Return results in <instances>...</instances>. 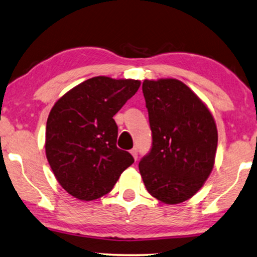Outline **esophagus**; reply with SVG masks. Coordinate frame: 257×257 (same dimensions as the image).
<instances>
[{"mask_svg":"<svg viewBox=\"0 0 257 257\" xmlns=\"http://www.w3.org/2000/svg\"><path fill=\"white\" fill-rule=\"evenodd\" d=\"M130 154L133 155V157L135 158V160H137V156H139V153H137V149H136V148H134V149L130 150Z\"/></svg>","mask_w":257,"mask_h":257,"instance_id":"esophagus-1","label":"esophagus"}]
</instances>
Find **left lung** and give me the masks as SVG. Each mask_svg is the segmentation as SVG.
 Masks as SVG:
<instances>
[{
  "label": "left lung",
  "mask_w": 257,
  "mask_h": 257,
  "mask_svg": "<svg viewBox=\"0 0 257 257\" xmlns=\"http://www.w3.org/2000/svg\"><path fill=\"white\" fill-rule=\"evenodd\" d=\"M153 148L139 168L151 196L176 205L192 198L214 166L218 130L208 107L192 89L172 78L142 85Z\"/></svg>",
  "instance_id": "1"
}]
</instances>
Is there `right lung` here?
I'll list each match as a JSON object with an SVG mask.
<instances>
[{"label":"right lung","instance_id":"right-lung-1","mask_svg":"<svg viewBox=\"0 0 257 257\" xmlns=\"http://www.w3.org/2000/svg\"><path fill=\"white\" fill-rule=\"evenodd\" d=\"M134 79L94 77L57 100L46 122L45 154L60 186L79 200L110 192L134 163L116 147L113 116L140 88Z\"/></svg>","mask_w":257,"mask_h":257}]
</instances>
